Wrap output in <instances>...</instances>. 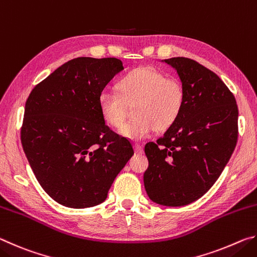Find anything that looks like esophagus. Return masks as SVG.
<instances>
[{
  "label": "esophagus",
  "instance_id": "obj_1",
  "mask_svg": "<svg viewBox=\"0 0 257 257\" xmlns=\"http://www.w3.org/2000/svg\"><path fill=\"white\" fill-rule=\"evenodd\" d=\"M134 149H135V152H136L137 154H142L143 153V146L142 145L135 144L134 145Z\"/></svg>",
  "mask_w": 257,
  "mask_h": 257
}]
</instances>
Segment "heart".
Here are the masks:
<instances>
[{
    "label": "heart",
    "instance_id": "1",
    "mask_svg": "<svg viewBox=\"0 0 257 257\" xmlns=\"http://www.w3.org/2000/svg\"><path fill=\"white\" fill-rule=\"evenodd\" d=\"M118 93L103 92L98 108L106 124L119 128L123 123L128 105L135 104V118L128 121L121 134L130 139L149 137L155 128L165 130L179 119L186 104V87L176 77L153 67L135 69L121 78Z\"/></svg>",
    "mask_w": 257,
    "mask_h": 257
}]
</instances>
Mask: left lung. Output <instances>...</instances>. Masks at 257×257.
<instances>
[{"label": "left lung", "mask_w": 257, "mask_h": 257, "mask_svg": "<svg viewBox=\"0 0 257 257\" xmlns=\"http://www.w3.org/2000/svg\"><path fill=\"white\" fill-rule=\"evenodd\" d=\"M186 87L181 114L162 137L145 145L144 186L152 201L184 206L214 185L237 144L233 94L210 69L188 58L164 60Z\"/></svg>", "instance_id": "obj_1"}]
</instances>
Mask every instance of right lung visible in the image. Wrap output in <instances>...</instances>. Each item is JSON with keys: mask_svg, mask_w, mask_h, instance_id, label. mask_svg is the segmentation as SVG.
<instances>
[{"mask_svg": "<svg viewBox=\"0 0 257 257\" xmlns=\"http://www.w3.org/2000/svg\"><path fill=\"white\" fill-rule=\"evenodd\" d=\"M123 70L115 58L72 59L34 87L26 101L21 144L36 179L61 205L104 202L134 155L128 139L104 122L98 96Z\"/></svg>", "mask_w": 257, "mask_h": 257, "instance_id": "obj_1", "label": "right lung"}]
</instances>
